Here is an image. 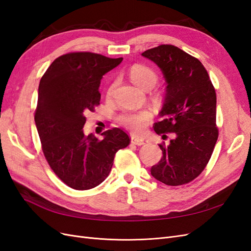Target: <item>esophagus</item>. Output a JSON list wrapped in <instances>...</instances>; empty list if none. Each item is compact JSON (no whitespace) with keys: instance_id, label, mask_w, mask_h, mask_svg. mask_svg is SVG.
Listing matches in <instances>:
<instances>
[{"instance_id":"1","label":"esophagus","mask_w":251,"mask_h":251,"mask_svg":"<svg viewBox=\"0 0 251 251\" xmlns=\"http://www.w3.org/2000/svg\"><path fill=\"white\" fill-rule=\"evenodd\" d=\"M131 141L133 144H136V146H143V144H147L149 140L144 137H139V136L133 135L131 137Z\"/></svg>"}]
</instances>
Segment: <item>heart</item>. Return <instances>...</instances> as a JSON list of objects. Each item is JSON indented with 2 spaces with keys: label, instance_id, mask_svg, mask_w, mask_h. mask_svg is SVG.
Returning a JSON list of instances; mask_svg holds the SVG:
<instances>
[{
  "label": "heart",
  "instance_id": "b5f03b06",
  "mask_svg": "<svg viewBox=\"0 0 251 251\" xmlns=\"http://www.w3.org/2000/svg\"><path fill=\"white\" fill-rule=\"evenodd\" d=\"M131 79L138 87L149 90L153 88L157 81V73L151 67L146 65L136 64L131 67L128 71ZM114 86L108 90V96L113 93ZM153 117V113L150 110H140L133 112H126L120 116V121L126 127L130 128L133 132H141L146 127Z\"/></svg>",
  "mask_w": 251,
  "mask_h": 251
}]
</instances>
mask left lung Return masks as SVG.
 I'll return each instance as SVG.
<instances>
[{
  "instance_id": "8db88e82",
  "label": "left lung",
  "mask_w": 251,
  "mask_h": 251,
  "mask_svg": "<svg viewBox=\"0 0 251 251\" xmlns=\"http://www.w3.org/2000/svg\"><path fill=\"white\" fill-rule=\"evenodd\" d=\"M160 68L166 83L158 135L174 138L159 144L162 158L151 166L155 179L171 186L192 182L207 165L218 140L217 96L209 75L198 58L173 45H160L142 53Z\"/></svg>"
}]
</instances>
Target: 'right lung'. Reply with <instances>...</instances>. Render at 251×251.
<instances>
[{"instance_id":"obj_1","label":"right lung","mask_w":251,"mask_h":251,"mask_svg":"<svg viewBox=\"0 0 251 251\" xmlns=\"http://www.w3.org/2000/svg\"><path fill=\"white\" fill-rule=\"evenodd\" d=\"M121 62L123 57L70 52L54 59L41 78L34 120L43 153L51 170L73 189L100 185L117 151L130 144L119 127L103 132L102 140L82 131L86 114L100 105L102 76Z\"/></svg>"}]
</instances>
